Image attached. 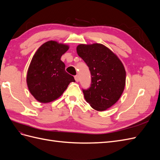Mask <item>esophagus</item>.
Returning <instances> with one entry per match:
<instances>
[{
    "label": "esophagus",
    "instance_id": "obj_1",
    "mask_svg": "<svg viewBox=\"0 0 160 160\" xmlns=\"http://www.w3.org/2000/svg\"><path fill=\"white\" fill-rule=\"evenodd\" d=\"M75 79L77 82H78L79 81V76L78 75H75Z\"/></svg>",
    "mask_w": 160,
    "mask_h": 160
}]
</instances>
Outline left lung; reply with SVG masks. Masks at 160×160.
I'll use <instances>...</instances> for the list:
<instances>
[{"label":"left lung","mask_w":160,"mask_h":160,"mask_svg":"<svg viewBox=\"0 0 160 160\" xmlns=\"http://www.w3.org/2000/svg\"><path fill=\"white\" fill-rule=\"evenodd\" d=\"M77 52L89 67L91 75L90 88L83 90L86 101L97 111L107 110L119 99L125 88L126 72L122 62L100 43L80 44Z\"/></svg>","instance_id":"1"}]
</instances>
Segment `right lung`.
I'll list each match as a JSON object with an SVG mask.
<instances>
[{
    "instance_id": "add662e5",
    "label": "right lung",
    "mask_w": 160,
    "mask_h": 160,
    "mask_svg": "<svg viewBox=\"0 0 160 160\" xmlns=\"http://www.w3.org/2000/svg\"><path fill=\"white\" fill-rule=\"evenodd\" d=\"M69 46L55 41L42 44L33 55L27 75V84L38 102L47 103L58 99L74 77L65 71L61 56Z\"/></svg>"
}]
</instances>
